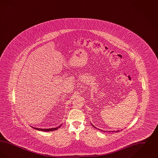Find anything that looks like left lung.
<instances>
[{
    "label": "left lung",
    "instance_id": "8db88e82",
    "mask_svg": "<svg viewBox=\"0 0 158 158\" xmlns=\"http://www.w3.org/2000/svg\"><path fill=\"white\" fill-rule=\"evenodd\" d=\"M92 126H93L94 127L96 128L94 126H93V125H92ZM120 131V130H117V131H114V132H118V131ZM112 132H113V131Z\"/></svg>",
    "mask_w": 158,
    "mask_h": 158
}]
</instances>
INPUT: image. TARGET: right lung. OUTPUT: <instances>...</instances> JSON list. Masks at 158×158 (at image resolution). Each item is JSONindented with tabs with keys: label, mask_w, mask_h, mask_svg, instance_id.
Here are the masks:
<instances>
[{
	"label": "right lung",
	"mask_w": 158,
	"mask_h": 158,
	"mask_svg": "<svg viewBox=\"0 0 158 158\" xmlns=\"http://www.w3.org/2000/svg\"><path fill=\"white\" fill-rule=\"evenodd\" d=\"M61 126V124L59 126L57 127L56 128H40L34 127H32L33 128L35 129V130H37L39 131H54V130H57L59 128H60Z\"/></svg>",
	"instance_id": "add662e5"
}]
</instances>
